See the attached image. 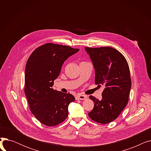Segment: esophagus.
<instances>
[{"label": "esophagus", "mask_w": 151, "mask_h": 151, "mask_svg": "<svg viewBox=\"0 0 151 151\" xmlns=\"http://www.w3.org/2000/svg\"><path fill=\"white\" fill-rule=\"evenodd\" d=\"M87 98H88V96H85V95H77V96H76V100H86L87 99Z\"/></svg>", "instance_id": "obj_1"}]
</instances>
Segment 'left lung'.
<instances>
[{"label": "left lung", "mask_w": 151, "mask_h": 151, "mask_svg": "<svg viewBox=\"0 0 151 151\" xmlns=\"http://www.w3.org/2000/svg\"><path fill=\"white\" fill-rule=\"evenodd\" d=\"M85 50L95 68V83L105 86L101 100L89 97L94 106L88 115L95 122L106 124L115 120L129 101L132 86L129 66L122 54L111 47Z\"/></svg>", "instance_id": "8db88e82"}]
</instances>
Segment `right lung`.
I'll list each match as a JSON object with an SVG mask.
<instances>
[{
    "instance_id": "add662e5",
    "label": "right lung",
    "mask_w": 151,
    "mask_h": 151,
    "mask_svg": "<svg viewBox=\"0 0 151 151\" xmlns=\"http://www.w3.org/2000/svg\"><path fill=\"white\" fill-rule=\"evenodd\" d=\"M78 51L69 46L47 43L35 49L27 61L24 93L32 113L46 126L64 121L69 104L75 100L70 93L54 90L52 87L63 62Z\"/></svg>"
}]
</instances>
